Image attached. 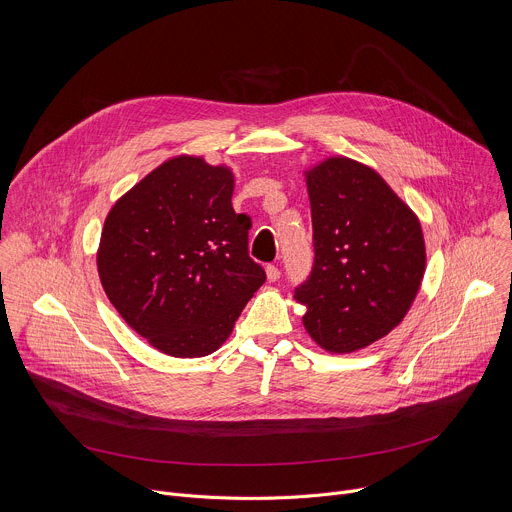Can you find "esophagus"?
Returning a JSON list of instances; mask_svg holds the SVG:
<instances>
[{"instance_id":"esophagus-1","label":"esophagus","mask_w":512,"mask_h":512,"mask_svg":"<svg viewBox=\"0 0 512 512\" xmlns=\"http://www.w3.org/2000/svg\"><path fill=\"white\" fill-rule=\"evenodd\" d=\"M265 273H267V279H269V281H277V279L281 277V271H279L277 265H267V267H265Z\"/></svg>"}]
</instances>
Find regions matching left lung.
<instances>
[{"label":"left lung","mask_w":512,"mask_h":512,"mask_svg":"<svg viewBox=\"0 0 512 512\" xmlns=\"http://www.w3.org/2000/svg\"><path fill=\"white\" fill-rule=\"evenodd\" d=\"M314 267L296 287L308 334L328 352L387 336L411 308L425 243L413 210L369 166L328 158L306 172Z\"/></svg>","instance_id":"8db88e82"}]
</instances>
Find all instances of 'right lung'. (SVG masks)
I'll return each instance as SVG.
<instances>
[{"label": "right lung", "instance_id": "obj_1", "mask_svg": "<svg viewBox=\"0 0 512 512\" xmlns=\"http://www.w3.org/2000/svg\"><path fill=\"white\" fill-rule=\"evenodd\" d=\"M227 166L178 156L105 218L97 269L119 316L154 348L198 358L221 346L265 281L249 257L251 218L233 210Z\"/></svg>", "mask_w": 512, "mask_h": 512}]
</instances>
